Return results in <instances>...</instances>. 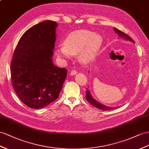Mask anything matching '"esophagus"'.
Masks as SVG:
<instances>
[{
  "instance_id": "1",
  "label": "esophagus",
  "mask_w": 149,
  "mask_h": 149,
  "mask_svg": "<svg viewBox=\"0 0 149 149\" xmlns=\"http://www.w3.org/2000/svg\"><path fill=\"white\" fill-rule=\"evenodd\" d=\"M76 74H77V71H76L75 70H72L71 72H70V75H75Z\"/></svg>"
}]
</instances>
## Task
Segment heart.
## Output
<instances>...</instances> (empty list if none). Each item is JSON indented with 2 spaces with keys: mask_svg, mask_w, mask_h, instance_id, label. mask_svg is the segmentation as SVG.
Wrapping results in <instances>:
<instances>
[{
  "mask_svg": "<svg viewBox=\"0 0 149 149\" xmlns=\"http://www.w3.org/2000/svg\"><path fill=\"white\" fill-rule=\"evenodd\" d=\"M102 43V37L88 30H77L70 33L64 41V45L56 49L57 56L66 60L79 53L81 62L87 63L91 62L100 50Z\"/></svg>",
  "mask_w": 149,
  "mask_h": 149,
  "instance_id": "heart-1",
  "label": "heart"
}]
</instances>
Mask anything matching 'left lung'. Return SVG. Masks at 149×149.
<instances>
[{
  "instance_id": "left-lung-1",
  "label": "left lung",
  "mask_w": 149,
  "mask_h": 149,
  "mask_svg": "<svg viewBox=\"0 0 149 149\" xmlns=\"http://www.w3.org/2000/svg\"><path fill=\"white\" fill-rule=\"evenodd\" d=\"M114 31L116 33H117L118 36L120 38H124L125 40H127V41H130L132 42V43H135V41L133 40L132 38L131 37H130L128 35H127V34L121 31L120 30L116 29V28H114ZM86 100H87L90 104H92L94 107H96L100 109H102L103 111H108V110H112V109H114L117 108V107H114V108H112V107H108V106H106L105 105H103L102 104L99 102L97 101H96L95 99L92 96V95L91 94L90 91L88 89H87L86 90Z\"/></svg>"
}]
</instances>
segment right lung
I'll return each instance as SVG.
<instances>
[{
	"mask_svg": "<svg viewBox=\"0 0 149 149\" xmlns=\"http://www.w3.org/2000/svg\"><path fill=\"white\" fill-rule=\"evenodd\" d=\"M58 24L44 21L26 31L19 41L10 63L11 81L20 100L29 108L40 109L58 97L67 77L52 56Z\"/></svg>",
	"mask_w": 149,
	"mask_h": 149,
	"instance_id": "right-lung-1",
	"label": "right lung"
}]
</instances>
